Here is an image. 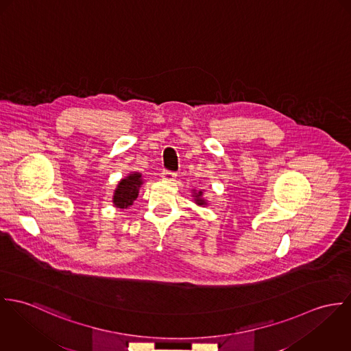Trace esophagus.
I'll return each mask as SVG.
<instances>
[{
    "mask_svg": "<svg viewBox=\"0 0 351 351\" xmlns=\"http://www.w3.org/2000/svg\"><path fill=\"white\" fill-rule=\"evenodd\" d=\"M161 176H162V179H165V180H173L178 175H176V172H172V171L164 169V171H162V173H161Z\"/></svg>",
    "mask_w": 351,
    "mask_h": 351,
    "instance_id": "esophagus-1",
    "label": "esophagus"
}]
</instances>
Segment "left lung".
<instances>
[{
  "mask_svg": "<svg viewBox=\"0 0 351 351\" xmlns=\"http://www.w3.org/2000/svg\"><path fill=\"white\" fill-rule=\"evenodd\" d=\"M195 196H196V199H195V200H196V203H197V204H206V203H204V199H202V197H200V196H202V191H199L197 194H195Z\"/></svg>",
  "mask_w": 351,
  "mask_h": 351,
  "instance_id": "left-lung-1",
  "label": "left lung"
}]
</instances>
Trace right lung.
I'll use <instances>...</instances> for the list:
<instances>
[{
	"instance_id": "1",
	"label": "right lung",
	"mask_w": 351,
	"mask_h": 351,
	"mask_svg": "<svg viewBox=\"0 0 351 351\" xmlns=\"http://www.w3.org/2000/svg\"><path fill=\"white\" fill-rule=\"evenodd\" d=\"M141 184H143L141 175L137 172L130 173L128 178L122 179L118 183V187L113 196L114 206H117L119 208H128L129 206H132L138 195V189Z\"/></svg>"
}]
</instances>
